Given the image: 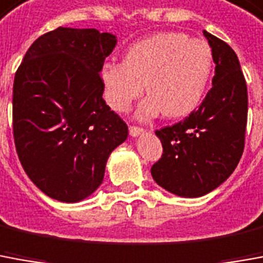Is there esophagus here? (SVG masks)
<instances>
[{"mask_svg": "<svg viewBox=\"0 0 263 263\" xmlns=\"http://www.w3.org/2000/svg\"><path fill=\"white\" fill-rule=\"evenodd\" d=\"M128 133H130L132 137H137V136H140L144 133V128L137 127V126H130V127H128Z\"/></svg>", "mask_w": 263, "mask_h": 263, "instance_id": "34e87169", "label": "esophagus"}]
</instances>
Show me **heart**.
<instances>
[{"label":"heart","instance_id":"1","mask_svg":"<svg viewBox=\"0 0 263 263\" xmlns=\"http://www.w3.org/2000/svg\"><path fill=\"white\" fill-rule=\"evenodd\" d=\"M215 71L211 45L190 40L180 31H160L128 45L123 61H108L101 68V81L108 106L126 113L142 96L137 107L140 120L159 114L184 117L196 110L209 88Z\"/></svg>","mask_w":263,"mask_h":263}]
</instances>
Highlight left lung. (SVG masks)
<instances>
[{
	"instance_id": "obj_1",
	"label": "left lung",
	"mask_w": 263,
	"mask_h": 263,
	"mask_svg": "<svg viewBox=\"0 0 263 263\" xmlns=\"http://www.w3.org/2000/svg\"><path fill=\"white\" fill-rule=\"evenodd\" d=\"M215 59L212 88L197 110L156 130L163 155L152 166L155 182L170 193L199 197L236 169L245 147L248 88L238 55L225 41L203 31Z\"/></svg>"
}]
</instances>
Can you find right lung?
<instances>
[{"label":"right lung","mask_w":263,"mask_h":263,"mask_svg":"<svg viewBox=\"0 0 263 263\" xmlns=\"http://www.w3.org/2000/svg\"><path fill=\"white\" fill-rule=\"evenodd\" d=\"M110 32L59 27L38 37L18 67L12 132L20 162L47 196L74 203L97 190L127 124L103 100Z\"/></svg>","instance_id":"add662e5"}]
</instances>
